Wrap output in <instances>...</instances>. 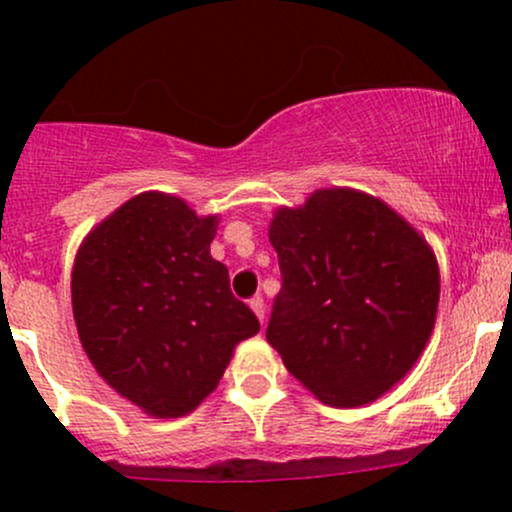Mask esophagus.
Returning <instances> with one entry per match:
<instances>
[{
	"label": "esophagus",
	"mask_w": 512,
	"mask_h": 512,
	"mask_svg": "<svg viewBox=\"0 0 512 512\" xmlns=\"http://www.w3.org/2000/svg\"><path fill=\"white\" fill-rule=\"evenodd\" d=\"M250 308H252V313L257 315V320L264 322V301H262V296L250 298Z\"/></svg>",
	"instance_id": "obj_1"
}]
</instances>
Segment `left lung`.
Here are the masks:
<instances>
[{
  "label": "left lung",
  "mask_w": 512,
  "mask_h": 512,
  "mask_svg": "<svg viewBox=\"0 0 512 512\" xmlns=\"http://www.w3.org/2000/svg\"><path fill=\"white\" fill-rule=\"evenodd\" d=\"M281 269L267 342L320 402H375L419 361L436 325L440 272L426 238L383 199L315 190L269 223Z\"/></svg>",
  "instance_id": "left-lung-1"
}]
</instances>
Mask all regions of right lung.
<instances>
[{"instance_id": "1", "label": "right lung", "mask_w": 512, "mask_h": 512, "mask_svg": "<svg viewBox=\"0 0 512 512\" xmlns=\"http://www.w3.org/2000/svg\"><path fill=\"white\" fill-rule=\"evenodd\" d=\"M219 216L142 192L84 238L72 269L76 332L96 373L156 419L190 414L216 390L260 322L209 252Z\"/></svg>"}]
</instances>
